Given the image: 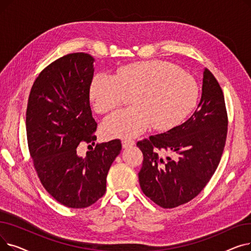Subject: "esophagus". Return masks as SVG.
Instances as JSON below:
<instances>
[{
  "label": "esophagus",
  "instance_id": "34e87169",
  "mask_svg": "<svg viewBox=\"0 0 251 251\" xmlns=\"http://www.w3.org/2000/svg\"><path fill=\"white\" fill-rule=\"evenodd\" d=\"M134 144H135V142H134L133 140L125 139V140H123V141H122V147H123V149H127V148H130V147L134 146Z\"/></svg>",
  "mask_w": 251,
  "mask_h": 251
}]
</instances>
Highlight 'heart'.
I'll return each mask as SVG.
<instances>
[{
    "instance_id": "obj_1",
    "label": "heart",
    "mask_w": 251,
    "mask_h": 251,
    "mask_svg": "<svg viewBox=\"0 0 251 251\" xmlns=\"http://www.w3.org/2000/svg\"><path fill=\"white\" fill-rule=\"evenodd\" d=\"M127 95H132L134 105L105 118V137H135L151 125L157 130L176 127L194 109L200 89L190 74L164 61L130 64L114 76L98 74L90 83V101L99 113L121 105Z\"/></svg>"
}]
</instances>
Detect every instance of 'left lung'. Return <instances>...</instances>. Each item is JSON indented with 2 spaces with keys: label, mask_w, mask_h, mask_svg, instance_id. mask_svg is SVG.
<instances>
[{
  "label": "left lung",
  "mask_w": 251,
  "mask_h": 251,
  "mask_svg": "<svg viewBox=\"0 0 251 251\" xmlns=\"http://www.w3.org/2000/svg\"><path fill=\"white\" fill-rule=\"evenodd\" d=\"M227 111L222 88L204 68L202 94L194 114L167 132L137 142L143 153L138 173L142 192L164 208L193 200L214 175L227 137ZM160 149L176 159L158 155Z\"/></svg>",
  "instance_id": "obj_1"
}]
</instances>
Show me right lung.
Segmentation results:
<instances>
[{
  "label": "right lung",
  "instance_id": "right-lung-1",
  "mask_svg": "<svg viewBox=\"0 0 251 251\" xmlns=\"http://www.w3.org/2000/svg\"><path fill=\"white\" fill-rule=\"evenodd\" d=\"M94 63L90 55L74 52L50 64L35 79L26 111L37 176L57 201L71 208L87 207L104 194L110 167L122 150L114 139L97 144L85 156L77 153L79 143L97 140L89 104Z\"/></svg>",
  "mask_w": 251,
  "mask_h": 251
}]
</instances>
